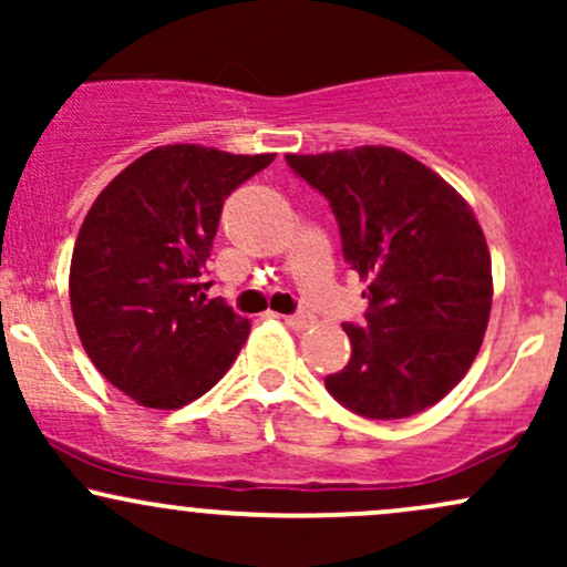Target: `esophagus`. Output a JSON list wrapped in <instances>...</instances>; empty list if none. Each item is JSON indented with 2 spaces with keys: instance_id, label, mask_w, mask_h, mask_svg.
<instances>
[{
  "instance_id": "obj_1",
  "label": "esophagus",
  "mask_w": 567,
  "mask_h": 567,
  "mask_svg": "<svg viewBox=\"0 0 567 567\" xmlns=\"http://www.w3.org/2000/svg\"><path fill=\"white\" fill-rule=\"evenodd\" d=\"M282 322L288 324V328H292V330L309 328V317H306V315H282Z\"/></svg>"
}]
</instances>
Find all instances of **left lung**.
Returning a JSON list of instances; mask_svg holds the SVG:
<instances>
[{
	"label": "left lung",
	"mask_w": 567,
	"mask_h": 567,
	"mask_svg": "<svg viewBox=\"0 0 567 567\" xmlns=\"http://www.w3.org/2000/svg\"><path fill=\"white\" fill-rule=\"evenodd\" d=\"M285 162L330 202L343 258L368 282V324H343L351 360L324 386L365 419L432 408L472 368L491 317V252L472 207L392 146Z\"/></svg>",
	"instance_id": "left-lung-1"
}]
</instances>
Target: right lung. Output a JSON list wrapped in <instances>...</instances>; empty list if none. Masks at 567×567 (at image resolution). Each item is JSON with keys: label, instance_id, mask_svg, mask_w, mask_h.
I'll list each match as a JSON object with an SVG mask.
<instances>
[{"label": "right lung", "instance_id": "obj_1", "mask_svg": "<svg viewBox=\"0 0 567 567\" xmlns=\"http://www.w3.org/2000/svg\"><path fill=\"white\" fill-rule=\"evenodd\" d=\"M275 162L175 143L97 194L71 256L76 333L97 373L143 408L188 405L224 379L250 322L207 301L224 199Z\"/></svg>", "mask_w": 567, "mask_h": 567}]
</instances>
